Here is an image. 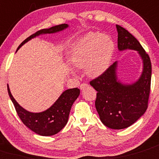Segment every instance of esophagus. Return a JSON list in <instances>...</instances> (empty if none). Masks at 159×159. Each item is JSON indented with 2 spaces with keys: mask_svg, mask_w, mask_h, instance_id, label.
I'll return each mask as SVG.
<instances>
[{
  "mask_svg": "<svg viewBox=\"0 0 159 159\" xmlns=\"http://www.w3.org/2000/svg\"><path fill=\"white\" fill-rule=\"evenodd\" d=\"M88 86V84H86V83H82V84H80V89L81 90H83V89H84V88H86Z\"/></svg>",
  "mask_w": 159,
  "mask_h": 159,
  "instance_id": "esophagus-1",
  "label": "esophagus"
}]
</instances>
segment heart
<instances>
[{
  "mask_svg": "<svg viewBox=\"0 0 159 159\" xmlns=\"http://www.w3.org/2000/svg\"><path fill=\"white\" fill-rule=\"evenodd\" d=\"M114 50L115 44L110 37L100 32H89L75 43L70 61L75 67L84 68L89 78H95L109 68Z\"/></svg>",
  "mask_w": 159,
  "mask_h": 159,
  "instance_id": "b5f03b06",
  "label": "heart"
}]
</instances>
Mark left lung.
Segmentation results:
<instances>
[{
  "label": "left lung",
  "instance_id": "left-lung-1",
  "mask_svg": "<svg viewBox=\"0 0 159 159\" xmlns=\"http://www.w3.org/2000/svg\"><path fill=\"white\" fill-rule=\"evenodd\" d=\"M119 51L138 52L142 61V72L137 81L127 84L117 75L118 61L90 84L97 91L95 108L100 120L106 127L121 130L130 127L141 118L148 108L152 79V64L138 40L124 28L116 25Z\"/></svg>",
  "mask_w": 159,
  "mask_h": 159
}]
</instances>
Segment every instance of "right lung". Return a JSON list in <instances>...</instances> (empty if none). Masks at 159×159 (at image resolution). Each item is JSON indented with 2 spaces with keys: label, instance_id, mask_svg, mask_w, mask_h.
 Here are the masks:
<instances>
[{
  "label": "right lung",
  "instance_id": "add662e5",
  "mask_svg": "<svg viewBox=\"0 0 159 159\" xmlns=\"http://www.w3.org/2000/svg\"><path fill=\"white\" fill-rule=\"evenodd\" d=\"M68 27L69 25L67 24H61L50 29L38 31L25 39L18 47L16 52L32 39L44 34L57 33ZM7 92L11 100L15 106V110L23 124L36 134L41 136L54 135L59 133L65 127L68 121L69 114L72 105L80 95V89L78 88L67 89L60 95L59 98L50 108L40 112H32L25 109L17 102L11 95L8 84Z\"/></svg>",
  "mask_w": 159,
  "mask_h": 159
}]
</instances>
